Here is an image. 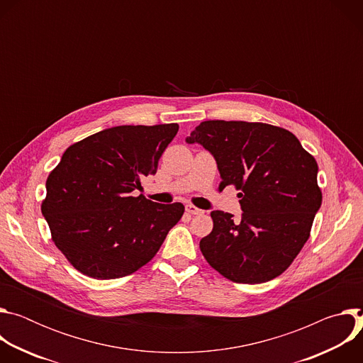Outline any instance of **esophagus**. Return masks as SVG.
<instances>
[{"label":"esophagus","instance_id":"esophagus-1","mask_svg":"<svg viewBox=\"0 0 363 363\" xmlns=\"http://www.w3.org/2000/svg\"><path fill=\"white\" fill-rule=\"evenodd\" d=\"M185 210H186V213L191 214V216H202V214H203L202 210L196 208V206H194V205H186Z\"/></svg>","mask_w":363,"mask_h":363}]
</instances>
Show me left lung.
<instances>
[{"label":"left lung","instance_id":"obj_1","mask_svg":"<svg viewBox=\"0 0 363 363\" xmlns=\"http://www.w3.org/2000/svg\"><path fill=\"white\" fill-rule=\"evenodd\" d=\"M208 150L223 179L235 185L241 218L213 211V231L199 248L234 283L280 276L306 244L322 205L318 162L289 130L267 123L206 121L185 139Z\"/></svg>","mask_w":363,"mask_h":363}]
</instances>
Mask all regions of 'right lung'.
<instances>
[{"mask_svg": "<svg viewBox=\"0 0 363 363\" xmlns=\"http://www.w3.org/2000/svg\"><path fill=\"white\" fill-rule=\"evenodd\" d=\"M177 123L113 126L72 145L50 172L41 213L57 248L80 273L111 280L150 262L181 220V202L158 203L140 179L155 175Z\"/></svg>", "mask_w": 363, "mask_h": 363, "instance_id": "right-lung-1", "label": "right lung"}]
</instances>
